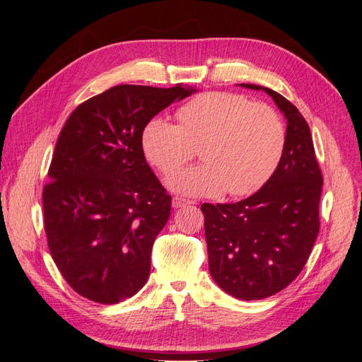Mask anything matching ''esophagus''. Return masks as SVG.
I'll return each mask as SVG.
<instances>
[{
  "mask_svg": "<svg viewBox=\"0 0 362 362\" xmlns=\"http://www.w3.org/2000/svg\"><path fill=\"white\" fill-rule=\"evenodd\" d=\"M192 204H194V202L187 201L184 198H180V196H173V199H172V206L173 208H182V206H187V205H192Z\"/></svg>",
  "mask_w": 362,
  "mask_h": 362,
  "instance_id": "1",
  "label": "esophagus"
}]
</instances>
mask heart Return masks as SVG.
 I'll use <instances>...</instances> for the list:
<instances>
[{
    "label": "heart",
    "instance_id": "b5f03b06",
    "mask_svg": "<svg viewBox=\"0 0 362 362\" xmlns=\"http://www.w3.org/2000/svg\"><path fill=\"white\" fill-rule=\"evenodd\" d=\"M180 125L152 117L141 133L146 158L164 175L178 170L196 149L204 160L169 180L190 196H246L264 185L279 166L287 131L279 113L249 98L210 92L178 110Z\"/></svg>",
    "mask_w": 362,
    "mask_h": 362
}]
</instances>
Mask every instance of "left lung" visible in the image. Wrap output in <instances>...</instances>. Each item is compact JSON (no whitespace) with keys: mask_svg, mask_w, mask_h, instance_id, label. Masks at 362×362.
I'll list each match as a JSON object with an SVG mask.
<instances>
[{"mask_svg":"<svg viewBox=\"0 0 362 362\" xmlns=\"http://www.w3.org/2000/svg\"><path fill=\"white\" fill-rule=\"evenodd\" d=\"M264 90L287 120L279 166L249 198L235 204H202L208 267L216 284L233 298L258 300L284 290L302 272L319 234L323 177L310 127L288 100Z\"/></svg>","mask_w":362,"mask_h":362,"instance_id":"8db88e82","label":"left lung"}]
</instances>
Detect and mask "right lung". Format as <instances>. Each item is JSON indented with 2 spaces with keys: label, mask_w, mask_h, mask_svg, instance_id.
<instances>
[{
  "label": "right lung",
  "mask_w": 362,
  "mask_h": 362,
  "mask_svg": "<svg viewBox=\"0 0 362 362\" xmlns=\"http://www.w3.org/2000/svg\"><path fill=\"white\" fill-rule=\"evenodd\" d=\"M198 92L115 86L80 104L60 131L43 187L51 257L83 298L113 305L149 278L154 240L172 198L146 163L144 128L163 108Z\"/></svg>",
  "instance_id": "1"
}]
</instances>
